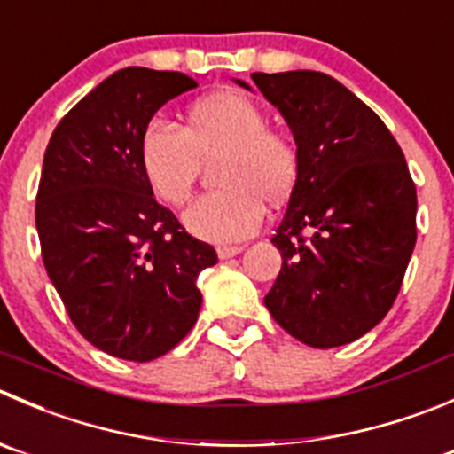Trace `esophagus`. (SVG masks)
I'll return each instance as SVG.
<instances>
[{"instance_id":"34e87169","label":"esophagus","mask_w":454,"mask_h":454,"mask_svg":"<svg viewBox=\"0 0 454 454\" xmlns=\"http://www.w3.org/2000/svg\"><path fill=\"white\" fill-rule=\"evenodd\" d=\"M244 250V246H217L219 259H231L235 254H239Z\"/></svg>"}]
</instances>
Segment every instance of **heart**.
Returning a JSON list of instances; mask_svg holds the SVG:
<instances>
[{
  "label": "heart",
  "mask_w": 454,
  "mask_h": 454,
  "mask_svg": "<svg viewBox=\"0 0 454 454\" xmlns=\"http://www.w3.org/2000/svg\"><path fill=\"white\" fill-rule=\"evenodd\" d=\"M217 155L213 179L219 188L197 200L184 223L201 239H244L262 226L263 201L281 206L297 191L301 153L286 130L268 126L257 101L235 90L192 101L182 130L151 121L139 139L144 177L168 206L191 200L201 161Z\"/></svg>",
  "instance_id": "1"
}]
</instances>
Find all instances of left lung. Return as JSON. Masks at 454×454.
Masks as SVG:
<instances>
[{
	"instance_id": "1",
	"label": "left lung",
	"mask_w": 454,
	"mask_h": 454,
	"mask_svg": "<svg viewBox=\"0 0 454 454\" xmlns=\"http://www.w3.org/2000/svg\"><path fill=\"white\" fill-rule=\"evenodd\" d=\"M250 77L301 153L297 191L270 239L281 270L263 303L312 348L350 344L384 319L402 288L417 241L415 182L380 115L334 77Z\"/></svg>"
}]
</instances>
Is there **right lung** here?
<instances>
[{
  "mask_svg": "<svg viewBox=\"0 0 454 454\" xmlns=\"http://www.w3.org/2000/svg\"><path fill=\"white\" fill-rule=\"evenodd\" d=\"M197 82L177 70H117L61 117L43 153L35 223L74 328L113 357L153 362L191 333L197 277L217 253L157 204L139 139Z\"/></svg>",
  "mask_w": 454,
  "mask_h": 454,
  "instance_id": "add662e5",
  "label": "right lung"
}]
</instances>
